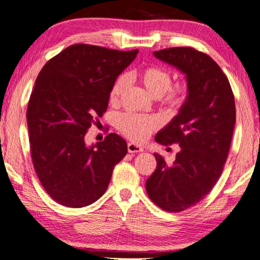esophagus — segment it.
<instances>
[{"label":"esophagus","mask_w":260,"mask_h":260,"mask_svg":"<svg viewBox=\"0 0 260 260\" xmlns=\"http://www.w3.org/2000/svg\"><path fill=\"white\" fill-rule=\"evenodd\" d=\"M127 149H128V152H129V153L143 152V151H144L143 147L139 146V145H137V144H134V143H128Z\"/></svg>","instance_id":"34e87169"}]
</instances>
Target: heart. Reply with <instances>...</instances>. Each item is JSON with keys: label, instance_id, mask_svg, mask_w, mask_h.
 <instances>
[{"label": "heart", "instance_id": "b5f03b06", "mask_svg": "<svg viewBox=\"0 0 260 260\" xmlns=\"http://www.w3.org/2000/svg\"><path fill=\"white\" fill-rule=\"evenodd\" d=\"M138 78L146 91L154 98H159L163 104L170 108H180L186 101V88L182 85H172V75L164 68L149 66L138 72ZM129 79L127 74L120 75L110 90V102L117 103L127 90ZM158 123L153 117L124 114L117 120V128L131 140L141 143L156 129Z\"/></svg>", "mask_w": 260, "mask_h": 260}]
</instances>
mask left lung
<instances>
[{
	"instance_id": "obj_1",
	"label": "left lung",
	"mask_w": 260,
	"mask_h": 260,
	"mask_svg": "<svg viewBox=\"0 0 260 260\" xmlns=\"http://www.w3.org/2000/svg\"><path fill=\"white\" fill-rule=\"evenodd\" d=\"M160 61L186 75L187 98L179 114L154 137L162 145L179 144L173 164L153 153L156 170L146 192L160 209L181 212L198 204L224 168L235 126V101L228 78L209 55L189 47L154 51Z\"/></svg>"
}]
</instances>
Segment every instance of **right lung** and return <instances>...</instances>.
I'll use <instances>...</instances> for the list:
<instances>
[{
	"mask_svg": "<svg viewBox=\"0 0 260 260\" xmlns=\"http://www.w3.org/2000/svg\"><path fill=\"white\" fill-rule=\"evenodd\" d=\"M137 54L74 44L39 72L26 113L31 156L42 186L61 205L83 208L100 199L126 156L119 134L92 146L84 138L107 111L115 80Z\"/></svg>",
	"mask_w": 260,
	"mask_h": 260,
	"instance_id": "add662e5",
	"label": "right lung"
}]
</instances>
